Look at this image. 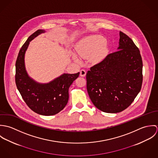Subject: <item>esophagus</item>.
Wrapping results in <instances>:
<instances>
[{
    "label": "esophagus",
    "instance_id": "esophagus-1",
    "mask_svg": "<svg viewBox=\"0 0 158 158\" xmlns=\"http://www.w3.org/2000/svg\"><path fill=\"white\" fill-rule=\"evenodd\" d=\"M86 75V71L85 69H82L80 70V76L81 77H85Z\"/></svg>",
    "mask_w": 158,
    "mask_h": 158
}]
</instances>
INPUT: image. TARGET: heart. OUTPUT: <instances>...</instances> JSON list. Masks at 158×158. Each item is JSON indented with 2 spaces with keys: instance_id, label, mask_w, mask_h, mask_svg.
<instances>
[{
  "instance_id": "obj_1",
  "label": "heart",
  "mask_w": 158,
  "mask_h": 158,
  "mask_svg": "<svg viewBox=\"0 0 158 158\" xmlns=\"http://www.w3.org/2000/svg\"><path fill=\"white\" fill-rule=\"evenodd\" d=\"M106 40L100 35H91L83 38L75 46L77 54L82 58L89 57L90 61L97 63L104 58L107 51ZM72 59L78 62L80 61L77 55L72 54Z\"/></svg>"
}]
</instances>
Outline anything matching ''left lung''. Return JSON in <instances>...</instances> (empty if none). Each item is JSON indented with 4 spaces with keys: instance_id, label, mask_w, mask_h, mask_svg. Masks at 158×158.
<instances>
[{
    "instance_id": "left-lung-1",
    "label": "left lung",
    "mask_w": 158,
    "mask_h": 158,
    "mask_svg": "<svg viewBox=\"0 0 158 158\" xmlns=\"http://www.w3.org/2000/svg\"><path fill=\"white\" fill-rule=\"evenodd\" d=\"M117 52L86 73L87 90L94 106L107 113L127 108L141 89L142 61L133 40L122 31Z\"/></svg>"
}]
</instances>
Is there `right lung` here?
Masks as SVG:
<instances>
[{
  "instance_id": "1",
  "label": "right lung",
  "mask_w": 158,
  "mask_h": 158,
  "mask_svg": "<svg viewBox=\"0 0 158 158\" xmlns=\"http://www.w3.org/2000/svg\"><path fill=\"white\" fill-rule=\"evenodd\" d=\"M44 30H38L27 39L22 46L16 62V84L24 102L35 113L43 115H53L64 109L69 100V88L80 72L64 73L48 83H39L31 78L25 65V55L30 42Z\"/></svg>"
}]
</instances>
